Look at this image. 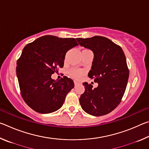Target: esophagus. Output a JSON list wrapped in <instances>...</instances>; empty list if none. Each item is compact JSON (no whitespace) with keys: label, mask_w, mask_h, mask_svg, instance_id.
I'll use <instances>...</instances> for the list:
<instances>
[{"label":"esophagus","mask_w":149,"mask_h":149,"mask_svg":"<svg viewBox=\"0 0 149 149\" xmlns=\"http://www.w3.org/2000/svg\"><path fill=\"white\" fill-rule=\"evenodd\" d=\"M74 84H75V85H77L79 84V82H78L76 80H74Z\"/></svg>","instance_id":"34e87169"}]
</instances>
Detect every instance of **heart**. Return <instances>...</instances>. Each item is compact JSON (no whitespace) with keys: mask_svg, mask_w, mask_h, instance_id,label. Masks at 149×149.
<instances>
[{"mask_svg":"<svg viewBox=\"0 0 149 149\" xmlns=\"http://www.w3.org/2000/svg\"><path fill=\"white\" fill-rule=\"evenodd\" d=\"M70 74L74 77H79L84 74V72L78 69H72L70 71Z\"/></svg>","mask_w":149,"mask_h":149,"instance_id":"b5f03b06","label":"heart"}]
</instances>
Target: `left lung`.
Masks as SVG:
<instances>
[{"instance_id": "8db88e82", "label": "left lung", "mask_w": 149, "mask_h": 149, "mask_svg": "<svg viewBox=\"0 0 149 149\" xmlns=\"http://www.w3.org/2000/svg\"><path fill=\"white\" fill-rule=\"evenodd\" d=\"M76 39L81 46L93 52L88 76L98 84V87L93 89L92 85L83 83L85 92L79 98L81 107L90 115H106L117 107L125 93L129 78L125 56L122 48L107 37Z\"/></svg>"}]
</instances>
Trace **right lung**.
<instances>
[{
    "label": "right lung",
    "instance_id": "obj_1",
    "mask_svg": "<svg viewBox=\"0 0 149 149\" xmlns=\"http://www.w3.org/2000/svg\"><path fill=\"white\" fill-rule=\"evenodd\" d=\"M77 45L74 38L45 35L24 48L16 74L24 101L35 112L49 114L62 107L74 81L66 76L55 81L51 75L63 68L66 52Z\"/></svg>",
    "mask_w": 149,
    "mask_h": 149
}]
</instances>
